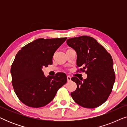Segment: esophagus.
Listing matches in <instances>:
<instances>
[{
    "label": "esophagus",
    "instance_id": "obj_1",
    "mask_svg": "<svg viewBox=\"0 0 127 127\" xmlns=\"http://www.w3.org/2000/svg\"><path fill=\"white\" fill-rule=\"evenodd\" d=\"M67 81L69 82V81H71V77L70 76H67Z\"/></svg>",
    "mask_w": 127,
    "mask_h": 127
}]
</instances>
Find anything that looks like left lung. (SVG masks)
Segmentation results:
<instances>
[{"label":"left lung","instance_id":"1","mask_svg":"<svg viewBox=\"0 0 127 127\" xmlns=\"http://www.w3.org/2000/svg\"><path fill=\"white\" fill-rule=\"evenodd\" d=\"M66 43L77 53V66L82 67L77 72L87 74V78L83 80L72 77L77 84L76 90L70 94L73 99L86 108L99 106L109 98L115 81L112 56L104 47L90 36L70 38Z\"/></svg>","mask_w":127,"mask_h":127}]
</instances>
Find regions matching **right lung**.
Returning a JSON list of instances; mask_svg holds the SVG:
<instances>
[{"mask_svg": "<svg viewBox=\"0 0 127 127\" xmlns=\"http://www.w3.org/2000/svg\"><path fill=\"white\" fill-rule=\"evenodd\" d=\"M66 39H36L17 54L11 67V82L17 96L25 105L36 108L44 106L67 82L64 73L46 77L41 69L53 64L54 54Z\"/></svg>", "mask_w": 127, "mask_h": 127, "instance_id": "obj_1", "label": "right lung"}]
</instances>
